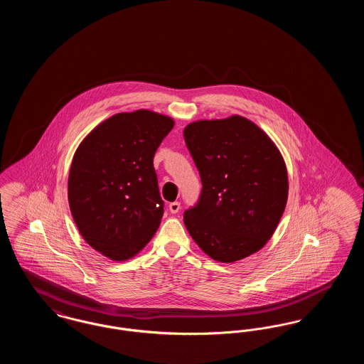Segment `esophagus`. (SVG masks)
Instances as JSON below:
<instances>
[{
	"instance_id": "obj_1",
	"label": "esophagus",
	"mask_w": 364,
	"mask_h": 364,
	"mask_svg": "<svg viewBox=\"0 0 364 364\" xmlns=\"http://www.w3.org/2000/svg\"><path fill=\"white\" fill-rule=\"evenodd\" d=\"M180 203L178 202H172L171 205H169V211L172 213V214H176V213H178L180 211Z\"/></svg>"
}]
</instances>
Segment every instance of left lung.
Masks as SVG:
<instances>
[{
    "label": "left lung",
    "mask_w": 364,
    "mask_h": 364,
    "mask_svg": "<svg viewBox=\"0 0 364 364\" xmlns=\"http://www.w3.org/2000/svg\"><path fill=\"white\" fill-rule=\"evenodd\" d=\"M184 139L203 186L198 205L184 213L191 237L217 262L255 254L273 236L288 199L276 143L237 114L191 122Z\"/></svg>",
    "instance_id": "1"
}]
</instances>
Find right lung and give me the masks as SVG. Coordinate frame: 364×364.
Wrapping results in <instances>:
<instances>
[{"label": "right lung", "instance_id": "right-lung-1", "mask_svg": "<svg viewBox=\"0 0 364 364\" xmlns=\"http://www.w3.org/2000/svg\"><path fill=\"white\" fill-rule=\"evenodd\" d=\"M172 117L139 109L98 124L76 149L68 202L82 237L122 262L153 239L164 215L153 158L173 128Z\"/></svg>", "mask_w": 364, "mask_h": 364}]
</instances>
